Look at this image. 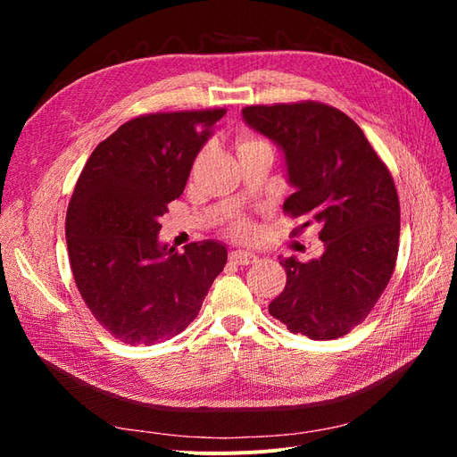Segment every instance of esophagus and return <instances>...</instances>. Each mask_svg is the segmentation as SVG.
I'll use <instances>...</instances> for the list:
<instances>
[{
	"label": "esophagus",
	"instance_id": "34e87169",
	"mask_svg": "<svg viewBox=\"0 0 457 457\" xmlns=\"http://www.w3.org/2000/svg\"><path fill=\"white\" fill-rule=\"evenodd\" d=\"M230 261L234 265H252V262L257 259L255 253L252 252H245V250H237V252H230Z\"/></svg>",
	"mask_w": 457,
	"mask_h": 457
}]
</instances>
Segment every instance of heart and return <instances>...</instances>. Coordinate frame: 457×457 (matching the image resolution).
Listing matches in <instances>:
<instances>
[{
  "label": "heart",
  "instance_id": "obj_1",
  "mask_svg": "<svg viewBox=\"0 0 457 457\" xmlns=\"http://www.w3.org/2000/svg\"><path fill=\"white\" fill-rule=\"evenodd\" d=\"M237 148H238V154H242V152H250V150H272L269 141H265L262 137L253 135V133H242L238 137ZM232 230H234V234H238V237H242V238H250L253 234V225L250 223V220L238 219L232 223Z\"/></svg>",
  "mask_w": 457,
  "mask_h": 457
}]
</instances>
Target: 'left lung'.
Returning <instances> with one entry per match:
<instances>
[{
	"instance_id": "1",
	"label": "left lung",
	"mask_w": 457,
	"mask_h": 457,
	"mask_svg": "<svg viewBox=\"0 0 457 457\" xmlns=\"http://www.w3.org/2000/svg\"><path fill=\"white\" fill-rule=\"evenodd\" d=\"M242 116L284 152L295 188L284 212L305 217L301 228H322L320 257L280 261L286 287L269 312L294 334L337 339L370 314L395 270L400 204L393 177L364 131L334 106L253 104Z\"/></svg>"
}]
</instances>
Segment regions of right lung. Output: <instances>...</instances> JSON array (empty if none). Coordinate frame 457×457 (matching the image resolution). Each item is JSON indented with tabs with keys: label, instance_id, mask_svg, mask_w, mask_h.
<instances>
[{
	"label": "right lung",
	"instance_id": "right-lung-1",
	"mask_svg": "<svg viewBox=\"0 0 457 457\" xmlns=\"http://www.w3.org/2000/svg\"><path fill=\"white\" fill-rule=\"evenodd\" d=\"M225 108L133 118L96 145L66 212L76 286L104 329L129 345L170 339L195 320L227 247L158 242V219L183 195L198 152Z\"/></svg>",
	"mask_w": 457,
	"mask_h": 457
}]
</instances>
